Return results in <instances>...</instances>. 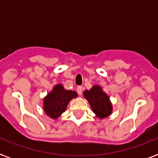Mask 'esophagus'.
<instances>
[{
    "label": "esophagus",
    "mask_w": 158,
    "mask_h": 158,
    "mask_svg": "<svg viewBox=\"0 0 158 158\" xmlns=\"http://www.w3.org/2000/svg\"><path fill=\"white\" fill-rule=\"evenodd\" d=\"M82 92H83V89H82V86L77 87V93L79 94V95H81Z\"/></svg>",
    "instance_id": "obj_1"
}]
</instances>
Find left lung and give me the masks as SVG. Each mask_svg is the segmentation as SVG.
<instances>
[{
  "instance_id": "8db88e82",
  "label": "left lung",
  "mask_w": 158,
  "mask_h": 158,
  "mask_svg": "<svg viewBox=\"0 0 158 158\" xmlns=\"http://www.w3.org/2000/svg\"><path fill=\"white\" fill-rule=\"evenodd\" d=\"M84 96L89 101L92 110L97 117L103 119L111 114L112 105L110 98L102 91V87L94 85L91 89L84 92Z\"/></svg>"
}]
</instances>
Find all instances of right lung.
Returning a JSON list of instances; mask_svg holds the SVG:
<instances>
[{"label": "right lung", "mask_w": 158, "mask_h": 158, "mask_svg": "<svg viewBox=\"0 0 158 158\" xmlns=\"http://www.w3.org/2000/svg\"><path fill=\"white\" fill-rule=\"evenodd\" d=\"M78 94L75 91L65 90L62 84H56L44 98L43 109L49 117L57 119L64 110L70 100L75 98Z\"/></svg>", "instance_id": "right-lung-1"}]
</instances>
